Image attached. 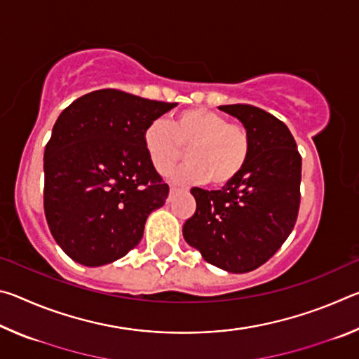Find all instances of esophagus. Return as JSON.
I'll return each mask as SVG.
<instances>
[{
	"label": "esophagus",
	"mask_w": 359,
	"mask_h": 359,
	"mask_svg": "<svg viewBox=\"0 0 359 359\" xmlns=\"http://www.w3.org/2000/svg\"><path fill=\"white\" fill-rule=\"evenodd\" d=\"M177 191H179V188L171 185V190H169V196H168V203H171V201H172V196H174V194L177 193Z\"/></svg>",
	"instance_id": "obj_1"
}]
</instances>
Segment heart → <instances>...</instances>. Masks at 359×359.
Returning a JSON list of instances; mask_svg holds the SVG:
<instances>
[{"instance_id": "obj_1", "label": "heart", "mask_w": 359, "mask_h": 359, "mask_svg": "<svg viewBox=\"0 0 359 359\" xmlns=\"http://www.w3.org/2000/svg\"><path fill=\"white\" fill-rule=\"evenodd\" d=\"M142 144L158 172L166 174L187 155V163L175 169L171 179L180 184L223 187L244 171L250 158L252 141L247 128L229 121L223 114L193 107L175 114L169 125L154 120L145 126Z\"/></svg>"}]
</instances>
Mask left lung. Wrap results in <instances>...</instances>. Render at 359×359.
<instances>
[{
    "mask_svg": "<svg viewBox=\"0 0 359 359\" xmlns=\"http://www.w3.org/2000/svg\"><path fill=\"white\" fill-rule=\"evenodd\" d=\"M250 135L247 166L222 190L191 188L196 212L184 238L208 263L234 274L264 264L294 228L301 203V155L288 126L250 104L220 106Z\"/></svg>",
    "mask_w": 359,
    "mask_h": 359,
    "instance_id": "left-lung-1",
    "label": "left lung"
}]
</instances>
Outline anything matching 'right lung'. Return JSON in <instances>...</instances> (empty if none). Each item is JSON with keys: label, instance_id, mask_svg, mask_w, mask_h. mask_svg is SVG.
I'll use <instances>...</instances> for the list:
<instances>
[{"label": "right lung", "instance_id": "obj_1", "mask_svg": "<svg viewBox=\"0 0 359 359\" xmlns=\"http://www.w3.org/2000/svg\"><path fill=\"white\" fill-rule=\"evenodd\" d=\"M175 106L104 88L60 114L44 150V212L69 258L102 266L141 242L145 220L169 193L142 133Z\"/></svg>", "mask_w": 359, "mask_h": 359}]
</instances>
